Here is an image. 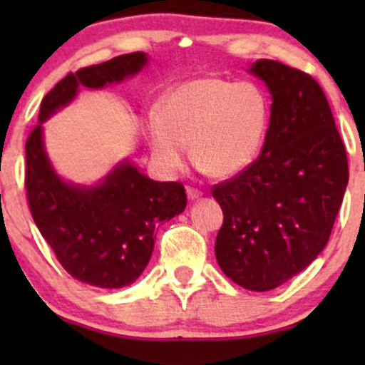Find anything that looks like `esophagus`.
I'll return each instance as SVG.
<instances>
[{
    "instance_id": "obj_1",
    "label": "esophagus",
    "mask_w": 365,
    "mask_h": 365,
    "mask_svg": "<svg viewBox=\"0 0 365 365\" xmlns=\"http://www.w3.org/2000/svg\"><path fill=\"white\" fill-rule=\"evenodd\" d=\"M200 195H202V192H200V190H197V188H194V187H187V197H188V200L199 199Z\"/></svg>"
}]
</instances>
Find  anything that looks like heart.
I'll list each match as a JSON object with an SVG mask.
<instances>
[{
  "label": "heart",
  "instance_id": "heart-1",
  "mask_svg": "<svg viewBox=\"0 0 365 365\" xmlns=\"http://www.w3.org/2000/svg\"><path fill=\"white\" fill-rule=\"evenodd\" d=\"M271 101L255 82L217 77L180 83L145 116L154 161L166 173L192 158L212 177H233L252 165L269 127Z\"/></svg>",
  "mask_w": 365,
  "mask_h": 365
}]
</instances>
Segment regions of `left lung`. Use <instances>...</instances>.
<instances>
[{
	"label": "left lung",
	"instance_id": "obj_1",
	"mask_svg": "<svg viewBox=\"0 0 365 365\" xmlns=\"http://www.w3.org/2000/svg\"><path fill=\"white\" fill-rule=\"evenodd\" d=\"M249 72L271 92L269 128L261 156L212 188L223 209L215 252L233 283L267 292L304 271L328 244L349 161L311 75L273 60H257Z\"/></svg>",
	"mask_w": 365,
	"mask_h": 365
}]
</instances>
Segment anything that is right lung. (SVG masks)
I'll return each instance as SVG.
<instances>
[{
	"label": "right lung",
	"instance_id": "add662e5",
	"mask_svg": "<svg viewBox=\"0 0 365 365\" xmlns=\"http://www.w3.org/2000/svg\"><path fill=\"white\" fill-rule=\"evenodd\" d=\"M148 54L130 53L68 73L44 96L39 123L25 142V188L34 223L56 259L78 282L99 288L133 283L148 266L156 228L187 207L178 182H156L130 159L96 185L66 182L44 149L43 123L70 104L78 87L103 89L133 77Z\"/></svg>",
	"mask_w": 365,
	"mask_h": 365
}]
</instances>
